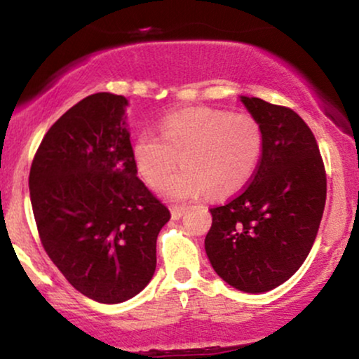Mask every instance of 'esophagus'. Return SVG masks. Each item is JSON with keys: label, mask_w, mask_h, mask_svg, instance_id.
Here are the masks:
<instances>
[{"label": "esophagus", "mask_w": 359, "mask_h": 359, "mask_svg": "<svg viewBox=\"0 0 359 359\" xmlns=\"http://www.w3.org/2000/svg\"><path fill=\"white\" fill-rule=\"evenodd\" d=\"M184 212H185V208H172L170 209V214H172V219H175V221H179L180 217L184 216Z\"/></svg>", "instance_id": "esophagus-1"}]
</instances>
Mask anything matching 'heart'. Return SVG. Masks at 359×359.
I'll return each instance as SVG.
<instances>
[{"instance_id":"obj_1","label":"heart","mask_w":359,"mask_h":359,"mask_svg":"<svg viewBox=\"0 0 359 359\" xmlns=\"http://www.w3.org/2000/svg\"><path fill=\"white\" fill-rule=\"evenodd\" d=\"M263 150V130L248 113L197 106L167 114L160 137L143 131L133 140L131 158L138 175L155 185L179 162L182 170L158 185L170 201H189L211 192L226 197L253 175Z\"/></svg>"}]
</instances>
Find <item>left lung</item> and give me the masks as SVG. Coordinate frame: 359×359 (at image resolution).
<instances>
[{
  "label": "left lung",
  "instance_id": "8db88e82",
  "mask_svg": "<svg viewBox=\"0 0 359 359\" xmlns=\"http://www.w3.org/2000/svg\"><path fill=\"white\" fill-rule=\"evenodd\" d=\"M263 130L262 158L248 187L211 209L204 248L228 285L263 294L282 285L306 262L325 204L319 147L295 111L240 96Z\"/></svg>",
  "mask_w": 359,
  "mask_h": 359
}]
</instances>
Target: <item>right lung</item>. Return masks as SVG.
I'll return each instance as SVG.
<instances>
[{
	"label": "right lung",
	"mask_w": 359,
	"mask_h": 359,
	"mask_svg": "<svg viewBox=\"0 0 359 359\" xmlns=\"http://www.w3.org/2000/svg\"><path fill=\"white\" fill-rule=\"evenodd\" d=\"M128 100L97 93L47 131L30 168V201L53 265L86 297L119 304L150 283L170 211L137 177Z\"/></svg>",
	"instance_id": "add662e5"
}]
</instances>
